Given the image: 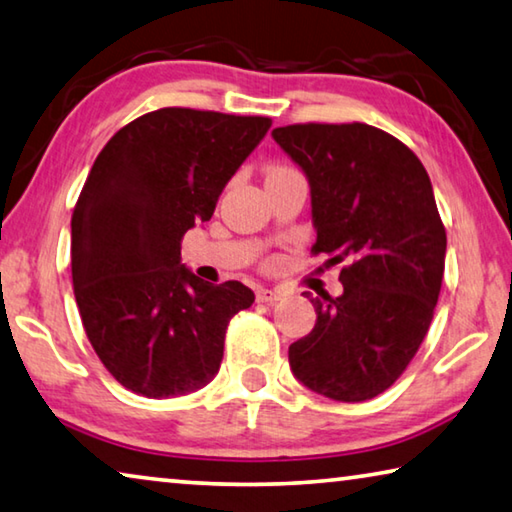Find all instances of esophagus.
Here are the masks:
<instances>
[{
    "mask_svg": "<svg viewBox=\"0 0 512 512\" xmlns=\"http://www.w3.org/2000/svg\"><path fill=\"white\" fill-rule=\"evenodd\" d=\"M283 295L279 290H270V288H258L256 290V301H261V304H274V301H279Z\"/></svg>",
    "mask_w": 512,
    "mask_h": 512,
    "instance_id": "34e87169",
    "label": "esophagus"
}]
</instances>
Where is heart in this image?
<instances>
[{
	"label": "heart",
	"mask_w": 512,
	"mask_h": 512,
	"mask_svg": "<svg viewBox=\"0 0 512 512\" xmlns=\"http://www.w3.org/2000/svg\"><path fill=\"white\" fill-rule=\"evenodd\" d=\"M295 170V167H290V165H286V163H274L270 170H267V179L270 177H279V174H286V172H292Z\"/></svg>",
	"instance_id": "1"
}]
</instances>
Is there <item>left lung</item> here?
I'll return each instance as SVG.
<instances>
[{
  "mask_svg": "<svg viewBox=\"0 0 512 512\" xmlns=\"http://www.w3.org/2000/svg\"><path fill=\"white\" fill-rule=\"evenodd\" d=\"M272 136L306 172L311 251L342 263L345 288L311 299L317 320L290 345V367L317 395L372 399L406 372L438 304L447 233L429 174L404 142L363 122L288 124Z\"/></svg>",
  "mask_w": 512,
  "mask_h": 512,
  "instance_id": "1",
  "label": "left lung"
}]
</instances>
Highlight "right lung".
<instances>
[{"instance_id": "obj_1", "label": "right lung", "mask_w": 512, "mask_h": 512, "mask_svg": "<svg viewBox=\"0 0 512 512\" xmlns=\"http://www.w3.org/2000/svg\"><path fill=\"white\" fill-rule=\"evenodd\" d=\"M272 127L263 115L167 106L106 142L72 213V283L83 329L117 383L179 397L220 370L231 317L254 304L181 265V240Z\"/></svg>"}]
</instances>
